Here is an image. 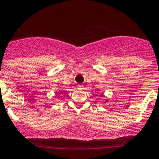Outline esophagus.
<instances>
[{"label":"esophagus","instance_id":"obj_1","mask_svg":"<svg viewBox=\"0 0 159 159\" xmlns=\"http://www.w3.org/2000/svg\"><path fill=\"white\" fill-rule=\"evenodd\" d=\"M77 88L78 89H83V85H81V84H78L77 85Z\"/></svg>","mask_w":159,"mask_h":159}]
</instances>
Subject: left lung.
<instances>
[{"label": "left lung", "instance_id": "8db88e82", "mask_svg": "<svg viewBox=\"0 0 159 159\" xmlns=\"http://www.w3.org/2000/svg\"><path fill=\"white\" fill-rule=\"evenodd\" d=\"M105 101H106V102H107V101H108V100H105Z\"/></svg>", "mask_w": 159, "mask_h": 159}]
</instances>
